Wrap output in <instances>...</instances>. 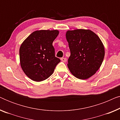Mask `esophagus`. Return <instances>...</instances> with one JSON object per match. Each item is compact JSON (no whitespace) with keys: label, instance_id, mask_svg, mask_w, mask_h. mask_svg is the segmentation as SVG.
I'll use <instances>...</instances> for the list:
<instances>
[{"label":"esophagus","instance_id":"esophagus-1","mask_svg":"<svg viewBox=\"0 0 120 120\" xmlns=\"http://www.w3.org/2000/svg\"><path fill=\"white\" fill-rule=\"evenodd\" d=\"M60 60H61L62 62H65L67 61V58H60Z\"/></svg>","mask_w":120,"mask_h":120}]
</instances>
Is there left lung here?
<instances>
[{"instance_id":"left-lung-1","label":"left lung","mask_w":120,"mask_h":120,"mask_svg":"<svg viewBox=\"0 0 120 120\" xmlns=\"http://www.w3.org/2000/svg\"><path fill=\"white\" fill-rule=\"evenodd\" d=\"M65 37L70 50L67 64L70 73L79 79H87L102 64L105 55L103 42L90 29L67 30Z\"/></svg>"}]
</instances>
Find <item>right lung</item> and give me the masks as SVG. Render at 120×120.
<instances>
[{"label":"right lung","mask_w":120,"mask_h":120,"mask_svg":"<svg viewBox=\"0 0 120 120\" xmlns=\"http://www.w3.org/2000/svg\"><path fill=\"white\" fill-rule=\"evenodd\" d=\"M58 30H38L30 34L19 48L22 69L31 80L40 82L49 78L60 62L55 57L52 43Z\"/></svg>","instance_id":"right-lung-1"}]
</instances>
